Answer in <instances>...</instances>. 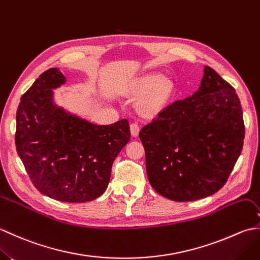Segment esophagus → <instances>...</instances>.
Returning <instances> with one entry per match:
<instances>
[{
	"instance_id": "1",
	"label": "esophagus",
	"mask_w": 260,
	"mask_h": 260,
	"mask_svg": "<svg viewBox=\"0 0 260 260\" xmlns=\"http://www.w3.org/2000/svg\"><path fill=\"white\" fill-rule=\"evenodd\" d=\"M139 133H140V126L137 125L136 123H132L131 124V134L132 136H139Z\"/></svg>"
}]
</instances>
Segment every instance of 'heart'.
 I'll use <instances>...</instances> for the list:
<instances>
[{"label":"heart","mask_w":260,"mask_h":260,"mask_svg":"<svg viewBox=\"0 0 260 260\" xmlns=\"http://www.w3.org/2000/svg\"><path fill=\"white\" fill-rule=\"evenodd\" d=\"M133 91L143 96L139 102V110L145 116H154L163 110L173 95V85L165 76L158 73L143 76L135 82Z\"/></svg>","instance_id":"heart-1"}]
</instances>
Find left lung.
<instances>
[{
	"label": "left lung",
	"instance_id": "8db88e82",
	"mask_svg": "<svg viewBox=\"0 0 260 260\" xmlns=\"http://www.w3.org/2000/svg\"><path fill=\"white\" fill-rule=\"evenodd\" d=\"M245 137L239 98L204 66L199 89L144 126L140 139L153 189L172 201H196L224 185Z\"/></svg>",
	"mask_w": 260,
	"mask_h": 260
}]
</instances>
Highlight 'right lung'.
Wrapping results in <instances>:
<instances>
[{"label": "right lung", "instance_id": "right-lung-1", "mask_svg": "<svg viewBox=\"0 0 260 260\" xmlns=\"http://www.w3.org/2000/svg\"><path fill=\"white\" fill-rule=\"evenodd\" d=\"M66 82L58 68L48 69L21 97L15 145L42 194L63 202H87L106 191L114 159L129 142V124L120 119L97 125L59 106L53 90Z\"/></svg>", "mask_w": 260, "mask_h": 260}]
</instances>
